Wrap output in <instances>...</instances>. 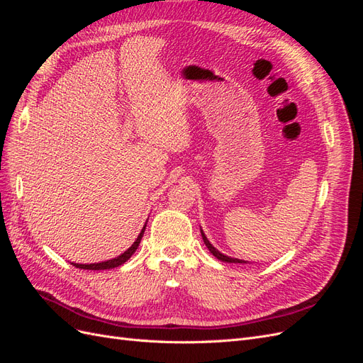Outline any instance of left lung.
Segmentation results:
<instances>
[{"label":"left lung","instance_id":"left-lung-1","mask_svg":"<svg viewBox=\"0 0 363 363\" xmlns=\"http://www.w3.org/2000/svg\"><path fill=\"white\" fill-rule=\"evenodd\" d=\"M201 236H203V240H204V244H206V247L208 248V251L212 252V255L218 259V260H223V262H227V263H247L245 260H240V259H233V257H228V256H225V255H223V252H219L211 242H208V239L206 238V235H204V232L201 230Z\"/></svg>","mask_w":363,"mask_h":363}]
</instances>
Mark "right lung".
I'll list each match as a JSON object with an SVG mask.
<instances>
[{
	"instance_id": "obj_1",
	"label": "right lung",
	"mask_w": 363,
	"mask_h": 363,
	"mask_svg": "<svg viewBox=\"0 0 363 363\" xmlns=\"http://www.w3.org/2000/svg\"><path fill=\"white\" fill-rule=\"evenodd\" d=\"M145 227H147V223L144 225V228H142V232L139 233L138 239L133 242V245H131L128 250H125L123 255L115 257V259H111L107 262H100V263H72V265L75 268H80V269H94V271H100V269H111V268H116L119 265H123L124 262H127L131 256H133V252L138 250L139 244H140V239L142 236H144V232H145Z\"/></svg>"
}]
</instances>
